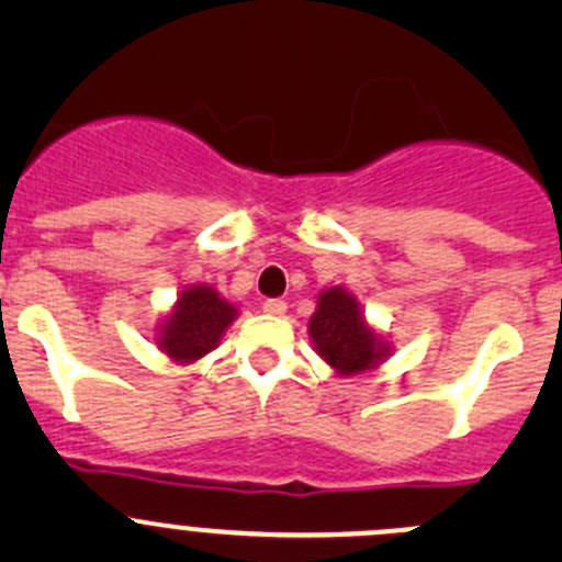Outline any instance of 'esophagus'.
<instances>
[{"instance_id":"obj_1","label":"esophagus","mask_w":562,"mask_h":562,"mask_svg":"<svg viewBox=\"0 0 562 562\" xmlns=\"http://www.w3.org/2000/svg\"><path fill=\"white\" fill-rule=\"evenodd\" d=\"M288 310V304L282 302V299H266L263 302V313L269 315H282Z\"/></svg>"}]
</instances>
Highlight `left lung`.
<instances>
[{
  "label": "left lung",
  "mask_w": 562,
  "mask_h": 562,
  "mask_svg": "<svg viewBox=\"0 0 562 562\" xmlns=\"http://www.w3.org/2000/svg\"><path fill=\"white\" fill-rule=\"evenodd\" d=\"M317 353L342 375H359L370 370L386 353V345L378 342L372 328H367L359 304L342 288H328L317 299V313L310 321Z\"/></svg>",
  "instance_id": "left-lung-1"
}]
</instances>
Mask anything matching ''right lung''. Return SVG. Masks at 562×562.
Wrapping results in <instances>:
<instances>
[{
    "label": "right lung",
    "mask_w": 562,
    "mask_h": 562,
    "mask_svg": "<svg viewBox=\"0 0 562 562\" xmlns=\"http://www.w3.org/2000/svg\"><path fill=\"white\" fill-rule=\"evenodd\" d=\"M234 315L236 310L228 302H223L212 288H187L176 304L173 315L162 326V350L179 361L201 359L203 353L217 348L220 337L234 321Z\"/></svg>",
    "instance_id": "1"
}]
</instances>
